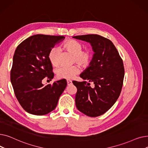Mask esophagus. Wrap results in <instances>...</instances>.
Listing matches in <instances>:
<instances>
[{"label":"esophagus","instance_id":"34e87169","mask_svg":"<svg viewBox=\"0 0 148 148\" xmlns=\"http://www.w3.org/2000/svg\"><path fill=\"white\" fill-rule=\"evenodd\" d=\"M66 82H67V84H68V86H70V85H71V84H73L72 81H71V80H66Z\"/></svg>","mask_w":148,"mask_h":148}]
</instances>
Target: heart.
Segmentation results:
<instances>
[{"instance_id":"b5f03b06","label":"heart","mask_w":148,"mask_h":148,"mask_svg":"<svg viewBox=\"0 0 148 148\" xmlns=\"http://www.w3.org/2000/svg\"><path fill=\"white\" fill-rule=\"evenodd\" d=\"M61 49L73 55V62L77 63L82 68L88 67L94 58V53L91 50H83V45L79 41L69 40L62 44ZM59 49L56 47L51 48L48 54V58L50 64L53 66L59 65ZM80 72L78 65H73L70 67H60L56 70V75L59 79H72Z\"/></svg>"}]
</instances>
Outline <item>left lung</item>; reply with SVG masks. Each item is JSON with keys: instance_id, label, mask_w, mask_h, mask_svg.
<instances>
[{"instance_id": "left-lung-1", "label": "left lung", "mask_w": 148, "mask_h": 148, "mask_svg": "<svg viewBox=\"0 0 148 148\" xmlns=\"http://www.w3.org/2000/svg\"><path fill=\"white\" fill-rule=\"evenodd\" d=\"M89 42L94 51L89 66L80 75L86 82L73 83L77 89L75 105L80 112L90 117H97L108 111L116 103L122 90L124 77L122 59L113 42L96 34L73 36Z\"/></svg>"}]
</instances>
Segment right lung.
Here are the masks:
<instances>
[{"label":"right lung","instance_id":"obj_1","mask_svg":"<svg viewBox=\"0 0 148 148\" xmlns=\"http://www.w3.org/2000/svg\"><path fill=\"white\" fill-rule=\"evenodd\" d=\"M65 36L38 34L21 42L15 51L11 70V82L15 97L29 113L44 115L56 108L66 87L62 79L44 86L42 80L53 79L52 65L48 58L50 50Z\"/></svg>","mask_w":148,"mask_h":148}]
</instances>
